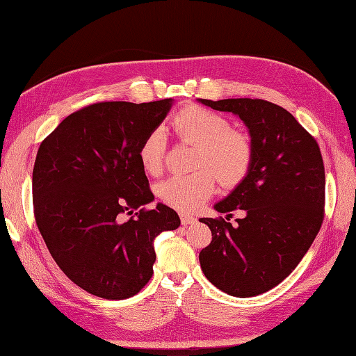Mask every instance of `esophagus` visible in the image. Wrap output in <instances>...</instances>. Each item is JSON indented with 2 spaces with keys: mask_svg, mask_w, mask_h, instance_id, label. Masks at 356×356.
Here are the masks:
<instances>
[{
  "mask_svg": "<svg viewBox=\"0 0 356 356\" xmlns=\"http://www.w3.org/2000/svg\"><path fill=\"white\" fill-rule=\"evenodd\" d=\"M179 217H181V222L184 224V225L195 224V222H196V218L193 217V215H188V213H184V212H182V213L179 215Z\"/></svg>",
  "mask_w": 356,
  "mask_h": 356,
  "instance_id": "obj_1",
  "label": "esophagus"
}]
</instances>
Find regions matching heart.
<instances>
[{
	"mask_svg": "<svg viewBox=\"0 0 356 356\" xmlns=\"http://www.w3.org/2000/svg\"><path fill=\"white\" fill-rule=\"evenodd\" d=\"M170 126L177 136L199 147L195 169L200 170L191 175H174L161 182L159 195L169 207L193 212L212 196L215 178L222 187H234L248 175L254 159L252 139L232 129L227 117L193 105L177 113ZM138 157L147 174L157 175L165 157L163 134H148L139 145Z\"/></svg>",
	"mask_w": 356,
	"mask_h": 356,
	"instance_id": "b5f03b06",
	"label": "heart"
}]
</instances>
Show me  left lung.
Returning a JSON list of instances; mask_svg holds the SVG:
<instances>
[{"instance_id":"obj_1","label":"left lung","mask_w":356,"mask_h":356,"mask_svg":"<svg viewBox=\"0 0 356 356\" xmlns=\"http://www.w3.org/2000/svg\"><path fill=\"white\" fill-rule=\"evenodd\" d=\"M199 102L239 115L254 144L248 175L213 207L246 215L234 225L200 218L212 233L200 267L225 294L254 297L281 284L314 243L324 221V161L316 139L282 106L250 98Z\"/></svg>"}]
</instances>
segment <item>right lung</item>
I'll use <instances>...</instances> for the list:
<instances>
[{"instance_id":"1","label":"right lung","mask_w":356,"mask_h":356,"mask_svg":"<svg viewBox=\"0 0 356 356\" xmlns=\"http://www.w3.org/2000/svg\"><path fill=\"white\" fill-rule=\"evenodd\" d=\"M170 106L172 99L92 104L62 120L38 148L32 170L38 230L60 270L93 296L138 294L153 276L154 239L179 227L166 204L143 208L154 195L138 157ZM123 214L133 217L123 222Z\"/></svg>"}]
</instances>
